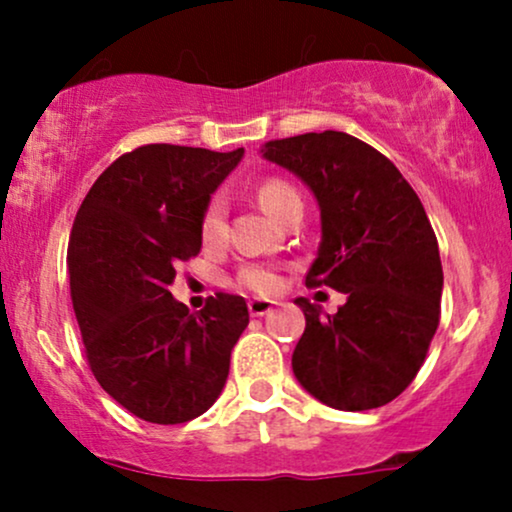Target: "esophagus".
Listing matches in <instances>:
<instances>
[{
	"instance_id": "obj_1",
	"label": "esophagus",
	"mask_w": 512,
	"mask_h": 512,
	"mask_svg": "<svg viewBox=\"0 0 512 512\" xmlns=\"http://www.w3.org/2000/svg\"><path fill=\"white\" fill-rule=\"evenodd\" d=\"M272 308H274V301H267V298H252V301H248V310L252 317H262L272 313Z\"/></svg>"
}]
</instances>
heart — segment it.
Here are the masks:
<instances>
[{"label":"heart","mask_w":512,"mask_h":512,"mask_svg":"<svg viewBox=\"0 0 512 512\" xmlns=\"http://www.w3.org/2000/svg\"><path fill=\"white\" fill-rule=\"evenodd\" d=\"M257 199H260L264 211L279 221L291 204L301 202V195L286 180L267 178L257 187ZM199 233H202V240L207 245L221 243L223 236H226V204H223L221 197H211L207 202L202 219H199ZM236 284L240 289H248L252 293H272L279 289V274L267 264H245V267L238 269Z\"/></svg>","instance_id":"obj_1"}]
</instances>
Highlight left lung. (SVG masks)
I'll return each mask as SVG.
<instances>
[{
  "label": "left lung",
  "mask_w": 512,
  "mask_h": 512,
  "mask_svg": "<svg viewBox=\"0 0 512 512\" xmlns=\"http://www.w3.org/2000/svg\"><path fill=\"white\" fill-rule=\"evenodd\" d=\"M262 154L320 204L322 243L305 284L346 293L334 315L296 298L305 332L293 373L327 407H383L416 378L440 322L443 267L424 204L390 158L346 132L274 139Z\"/></svg>",
  "instance_id": "obj_1"
}]
</instances>
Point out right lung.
I'll use <instances>...</instances> for the list:
<instances>
[{
  "mask_svg": "<svg viewBox=\"0 0 512 512\" xmlns=\"http://www.w3.org/2000/svg\"><path fill=\"white\" fill-rule=\"evenodd\" d=\"M240 158L243 149L139 146L76 211L67 267L86 361L117 404L151 424H185L216 402L250 322L233 293L190 313L168 291L175 267L202 250V211Z\"/></svg>",
  "mask_w": 512,
  "mask_h": 512,
  "instance_id": "obj_1",
  "label": "right lung"
}]
</instances>
